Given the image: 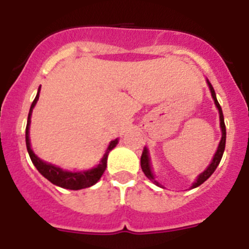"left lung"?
<instances>
[{
  "label": "left lung",
  "instance_id": "left-lung-1",
  "mask_svg": "<svg viewBox=\"0 0 249 249\" xmlns=\"http://www.w3.org/2000/svg\"><path fill=\"white\" fill-rule=\"evenodd\" d=\"M207 83H208V87H210V89H211V94H212V98L215 103V107L218 108V112H219V121H221V123H219V124H221L222 138H221V142H219V144H218V148H217V152H215L214 156H213V160H212V162H211V164L207 167L206 171H203V172H202L201 175L197 177V179H196L195 183L192 184V187H191V188H196V187L201 186L203 182H206L207 179H208V178L212 176V173L214 172L215 168H217V166H218L219 162H221L222 156H223V152H224V147H226V124H224L223 112H222L221 106H219L218 101H217V97H215V92H214V89H213L212 85H211L210 81L208 80H207ZM141 167H142V171H143V173L146 175L147 178H149V179H151V181L153 182L155 184H157L158 187H162L157 181H156L155 176H153V172H152L151 160H149V155H148V149H147V147H144L143 152H142V156H141ZM162 188H163V187H162Z\"/></svg>",
  "mask_w": 249,
  "mask_h": 249
}]
</instances>
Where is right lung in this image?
I'll return each mask as SVG.
<instances>
[{"label":"right lung","instance_id":"1","mask_svg":"<svg viewBox=\"0 0 249 249\" xmlns=\"http://www.w3.org/2000/svg\"><path fill=\"white\" fill-rule=\"evenodd\" d=\"M39 89L36 94V98L34 100L32 105H31L30 112H28V118H27V126H26V146H27L28 155H30L31 160L32 163L35 164V167L37 168L41 175L45 178H47L51 183L56 184L58 187H62V188H67V190H82V188H87V187H91L93 184L97 183L100 181V178L102 177L103 172L106 171V167H107V157H108L109 151L116 147V144L118 143V140L111 141L108 148L106 151V153L103 155L102 160H101L100 164L94 168L89 169V171H81V172H71V171H65V169L59 168V167L54 166V164H51L45 162V160H39L36 155L34 153L32 148H31L30 143V123H31V114H32V109L36 106L37 101L39 97Z\"/></svg>","mask_w":249,"mask_h":249}]
</instances>
